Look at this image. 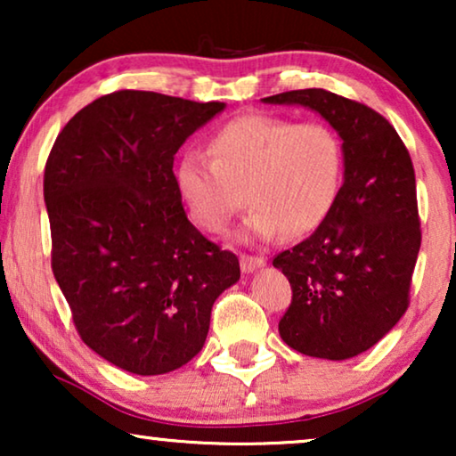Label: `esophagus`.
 <instances>
[{
    "mask_svg": "<svg viewBox=\"0 0 456 456\" xmlns=\"http://www.w3.org/2000/svg\"><path fill=\"white\" fill-rule=\"evenodd\" d=\"M264 265H265L264 257H255V255H240V270L245 273H251Z\"/></svg>",
    "mask_w": 456,
    "mask_h": 456,
    "instance_id": "esophagus-1",
    "label": "esophagus"
}]
</instances>
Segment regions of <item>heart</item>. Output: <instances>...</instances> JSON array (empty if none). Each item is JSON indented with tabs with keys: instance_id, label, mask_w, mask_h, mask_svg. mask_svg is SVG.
Masks as SVG:
<instances>
[{
	"instance_id": "obj_1",
	"label": "heart",
	"mask_w": 456,
	"mask_h": 456,
	"mask_svg": "<svg viewBox=\"0 0 456 456\" xmlns=\"http://www.w3.org/2000/svg\"><path fill=\"white\" fill-rule=\"evenodd\" d=\"M345 176V149L323 122L295 124L248 114L224 124L209 141V158L186 153L174 183L191 220L220 234L247 203V239L282 232L307 236L326 222Z\"/></svg>"
}]
</instances>
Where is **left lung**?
I'll list each match as a JSON object with an SVG mask.
<instances>
[{"label": "left lung", "mask_w": 456, "mask_h": 456, "mask_svg": "<svg viewBox=\"0 0 456 456\" xmlns=\"http://www.w3.org/2000/svg\"><path fill=\"white\" fill-rule=\"evenodd\" d=\"M264 102L317 111L345 149V183L326 222L273 257L292 289L280 336L309 357H357L409 307L421 247L413 161L395 126L353 99L301 89Z\"/></svg>", "instance_id": "8db88e82"}]
</instances>
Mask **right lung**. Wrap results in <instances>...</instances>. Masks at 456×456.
I'll return each instance as SVG.
<instances>
[{
  "label": "right lung",
  "instance_id": "right-lung-1",
  "mask_svg": "<svg viewBox=\"0 0 456 456\" xmlns=\"http://www.w3.org/2000/svg\"><path fill=\"white\" fill-rule=\"evenodd\" d=\"M224 108L116 91L80 110L47 158L53 276L85 345L136 376L189 363L216 298L240 278L239 257L189 222L172 170Z\"/></svg>",
  "mask_w": 456,
  "mask_h": 456
}]
</instances>
